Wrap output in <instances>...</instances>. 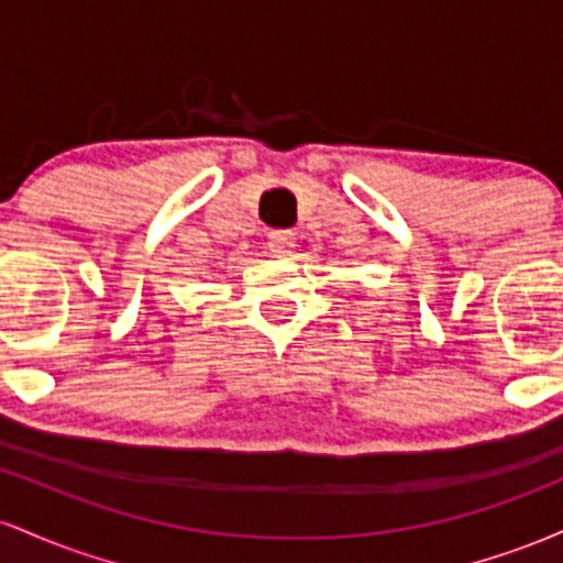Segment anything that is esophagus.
I'll use <instances>...</instances> for the list:
<instances>
[{
  "label": "esophagus",
  "mask_w": 563,
  "mask_h": 563,
  "mask_svg": "<svg viewBox=\"0 0 563 563\" xmlns=\"http://www.w3.org/2000/svg\"><path fill=\"white\" fill-rule=\"evenodd\" d=\"M267 249L273 251V256H277V260H286V256L294 254V249H296L294 232H286V230L273 232L267 241Z\"/></svg>",
  "instance_id": "obj_1"
}]
</instances>
